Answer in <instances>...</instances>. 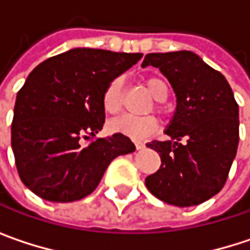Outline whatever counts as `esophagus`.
<instances>
[{
  "label": "esophagus",
  "instance_id": "obj_1",
  "mask_svg": "<svg viewBox=\"0 0 250 250\" xmlns=\"http://www.w3.org/2000/svg\"><path fill=\"white\" fill-rule=\"evenodd\" d=\"M134 145H136V149H137V150H140V149H145V143H143V142H136Z\"/></svg>",
  "mask_w": 250,
  "mask_h": 250
}]
</instances>
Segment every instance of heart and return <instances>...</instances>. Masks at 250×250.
<instances>
[{
  "label": "heart",
  "instance_id": "obj_1",
  "mask_svg": "<svg viewBox=\"0 0 250 250\" xmlns=\"http://www.w3.org/2000/svg\"><path fill=\"white\" fill-rule=\"evenodd\" d=\"M149 92L156 101H165L169 95V85L161 76H150L146 81ZM103 107L108 114H117L123 107V86L122 79H111L103 92ZM159 122L155 116L137 117L131 114H125L108 123V130L111 133H120L133 140H143L150 137L158 130Z\"/></svg>",
  "mask_w": 250,
  "mask_h": 250
}]
</instances>
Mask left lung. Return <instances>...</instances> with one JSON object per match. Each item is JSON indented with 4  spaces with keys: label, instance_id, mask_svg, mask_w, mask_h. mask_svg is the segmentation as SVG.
<instances>
[{
    "label": "left lung",
    "instance_id": "left-lung-1",
    "mask_svg": "<svg viewBox=\"0 0 250 250\" xmlns=\"http://www.w3.org/2000/svg\"><path fill=\"white\" fill-rule=\"evenodd\" d=\"M152 65L168 78L176 95V111L167 134L146 146L161 156L158 172L145 179L159 200L197 206L225 187L239 145V105L219 71L192 52L149 53L142 66ZM184 137L185 144H179Z\"/></svg>",
    "mask_w": 250,
    "mask_h": 250
}]
</instances>
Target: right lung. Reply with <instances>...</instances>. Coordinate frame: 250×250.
<instances>
[{"instance_id":"obj_1","label":"right lung","mask_w":250,"mask_h":250,"mask_svg":"<svg viewBox=\"0 0 250 250\" xmlns=\"http://www.w3.org/2000/svg\"><path fill=\"white\" fill-rule=\"evenodd\" d=\"M142 56L82 47L31 71L17 94L11 125L16 167L30 191L53 203L82 200L98 187L113 159L136 150L125 134H95L105 122L107 83ZM82 138L90 143L82 145Z\"/></svg>"}]
</instances>
